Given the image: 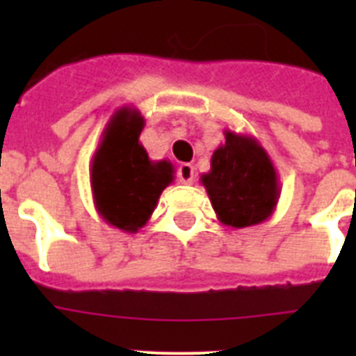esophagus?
Instances as JSON below:
<instances>
[{
    "label": "esophagus",
    "instance_id": "esophagus-1",
    "mask_svg": "<svg viewBox=\"0 0 356 356\" xmlns=\"http://www.w3.org/2000/svg\"><path fill=\"white\" fill-rule=\"evenodd\" d=\"M194 178H196V175H194L193 163H181L180 168H178V180L185 185H191Z\"/></svg>",
    "mask_w": 356,
    "mask_h": 356
}]
</instances>
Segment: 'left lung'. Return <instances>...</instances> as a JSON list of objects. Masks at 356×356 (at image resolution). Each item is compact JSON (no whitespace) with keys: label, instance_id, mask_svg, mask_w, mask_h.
<instances>
[{"label":"left lung","instance_id":"1","mask_svg":"<svg viewBox=\"0 0 356 356\" xmlns=\"http://www.w3.org/2000/svg\"><path fill=\"white\" fill-rule=\"evenodd\" d=\"M217 219L232 228H248L273 216L280 197L278 175L259 139L225 130L213 151L210 171L201 175Z\"/></svg>","mask_w":356,"mask_h":356}]
</instances>
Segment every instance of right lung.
Masks as SVG:
<instances>
[{
    "instance_id": "add662e5",
    "label": "right lung",
    "mask_w": 356,
    "mask_h": 356,
    "mask_svg": "<svg viewBox=\"0 0 356 356\" xmlns=\"http://www.w3.org/2000/svg\"><path fill=\"white\" fill-rule=\"evenodd\" d=\"M144 118L122 106L106 128L90 163V188L97 213L106 225L137 234L155 210L162 191L175 180L169 160H153L140 144Z\"/></svg>"
}]
</instances>
